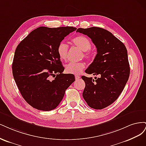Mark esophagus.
Instances as JSON below:
<instances>
[{"instance_id":"34e87169","label":"esophagus","mask_w":146,"mask_h":146,"mask_svg":"<svg viewBox=\"0 0 146 146\" xmlns=\"http://www.w3.org/2000/svg\"><path fill=\"white\" fill-rule=\"evenodd\" d=\"M80 78H81V76H80L79 75H75V79H76V80L80 79Z\"/></svg>"}]
</instances>
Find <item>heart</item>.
<instances>
[{"instance_id":"obj_1","label":"heart","mask_w":146,"mask_h":146,"mask_svg":"<svg viewBox=\"0 0 146 146\" xmlns=\"http://www.w3.org/2000/svg\"><path fill=\"white\" fill-rule=\"evenodd\" d=\"M73 44L79 49L84 51V56L88 59L92 58V53L90 51L92 44L91 41L87 37L78 36L72 40ZM68 45L64 42H61L58 45L57 52L59 58L62 60H66L68 56ZM85 64L82 62H70L65 65V71L67 73L73 74H79L85 68Z\"/></svg>"}]
</instances>
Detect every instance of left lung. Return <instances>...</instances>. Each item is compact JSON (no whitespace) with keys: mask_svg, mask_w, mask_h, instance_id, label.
I'll return each instance as SVG.
<instances>
[{"mask_svg":"<svg viewBox=\"0 0 146 146\" xmlns=\"http://www.w3.org/2000/svg\"><path fill=\"white\" fill-rule=\"evenodd\" d=\"M76 32L90 37L97 48L95 58L85 72L99 77H81L86 83L83 98L92 109H104L117 100L129 79L127 51L123 42L102 28H79Z\"/></svg>","mask_w":146,"mask_h":146,"instance_id":"left-lung-1","label":"left lung"}]
</instances>
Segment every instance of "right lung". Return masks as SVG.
I'll list each match as a JSON object with an SVG mask.
<instances>
[{"label": "right lung", "instance_id": "right-lung-1", "mask_svg": "<svg viewBox=\"0 0 146 146\" xmlns=\"http://www.w3.org/2000/svg\"><path fill=\"white\" fill-rule=\"evenodd\" d=\"M76 30L73 27H40L17 45L12 64L13 77L22 97L33 108L54 109L75 81L74 74L62 73L64 67L57 48L64 37ZM51 76L56 77L51 80Z\"/></svg>", "mask_w": 146, "mask_h": 146}]
</instances>
